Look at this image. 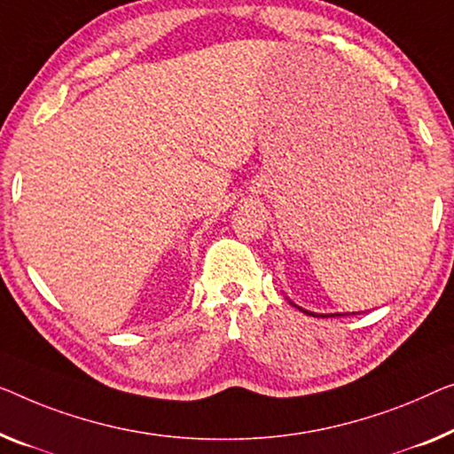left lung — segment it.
<instances>
[{
	"label": "left lung",
	"mask_w": 454,
	"mask_h": 454,
	"mask_svg": "<svg viewBox=\"0 0 454 454\" xmlns=\"http://www.w3.org/2000/svg\"><path fill=\"white\" fill-rule=\"evenodd\" d=\"M289 303H292V306H295L297 309H300V312H303V314H309V316H316V317H328L326 314H314V312H308V309H303V308H300L297 306V303H294L292 300H289ZM355 314V312H353ZM330 316H344V314H330Z\"/></svg>",
	"instance_id": "8db88e82"
}]
</instances>
